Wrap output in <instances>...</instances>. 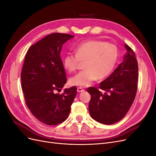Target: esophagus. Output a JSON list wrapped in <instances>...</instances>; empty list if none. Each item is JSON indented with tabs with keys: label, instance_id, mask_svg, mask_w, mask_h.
<instances>
[{
	"label": "esophagus",
	"instance_id": "esophagus-1",
	"mask_svg": "<svg viewBox=\"0 0 156 156\" xmlns=\"http://www.w3.org/2000/svg\"><path fill=\"white\" fill-rule=\"evenodd\" d=\"M77 90L78 92H83L84 91V90L83 88H81V87H78Z\"/></svg>",
	"mask_w": 156,
	"mask_h": 156
}]
</instances>
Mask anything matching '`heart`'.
<instances>
[{
    "label": "heart",
    "mask_w": 156,
    "mask_h": 156,
    "mask_svg": "<svg viewBox=\"0 0 156 156\" xmlns=\"http://www.w3.org/2000/svg\"><path fill=\"white\" fill-rule=\"evenodd\" d=\"M75 54L68 53L64 56L63 64L69 72L76 70L80 62H85V70L69 79L71 85L80 87L88 86L97 79L107 77L115 69L119 60L117 47L100 40H89L79 44L75 49Z\"/></svg>",
    "instance_id": "b5f03b06"
}]
</instances>
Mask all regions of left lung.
I'll use <instances>...</instances> for the list:
<instances>
[{
  "label": "left lung",
  "mask_w": 156,
  "mask_h": 156,
  "mask_svg": "<svg viewBox=\"0 0 156 156\" xmlns=\"http://www.w3.org/2000/svg\"><path fill=\"white\" fill-rule=\"evenodd\" d=\"M127 53L124 61L100 84L99 88L89 87L88 109L94 120L103 124H112L122 120L133 103L137 90L138 63L133 51L125 44Z\"/></svg>",
  "instance_id": "1"
}]
</instances>
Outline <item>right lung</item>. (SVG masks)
<instances>
[{"label": "right lung", "mask_w": 156, "mask_h": 156, "mask_svg": "<svg viewBox=\"0 0 156 156\" xmlns=\"http://www.w3.org/2000/svg\"><path fill=\"white\" fill-rule=\"evenodd\" d=\"M74 36L53 33L30 46L26 54L21 73L25 103L36 119L49 126L68 119L77 87L61 90L67 79L60 58L63 44Z\"/></svg>", "instance_id": "obj_1"}]
</instances>
